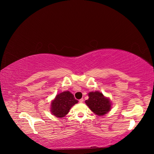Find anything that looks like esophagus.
<instances>
[{
	"label": "esophagus",
	"mask_w": 154,
	"mask_h": 154,
	"mask_svg": "<svg viewBox=\"0 0 154 154\" xmlns=\"http://www.w3.org/2000/svg\"><path fill=\"white\" fill-rule=\"evenodd\" d=\"M83 100H83V98H81L79 101L80 103H82L83 102Z\"/></svg>",
	"instance_id": "1"
}]
</instances>
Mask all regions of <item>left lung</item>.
Instances as JSON below:
<instances>
[{"mask_svg":"<svg viewBox=\"0 0 154 154\" xmlns=\"http://www.w3.org/2000/svg\"><path fill=\"white\" fill-rule=\"evenodd\" d=\"M89 98L85 100V104L91 111L97 116H104L110 111L111 103L109 98L105 97L100 92H90L88 93Z\"/></svg>","mask_w":154,"mask_h":154,"instance_id":"left-lung-1","label":"left lung"}]
</instances>
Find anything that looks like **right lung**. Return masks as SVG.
Instances as JSON below:
<instances>
[{
	"instance_id": "right-lung-1",
	"label": "right lung",
	"mask_w": 154,
	"mask_h": 154,
	"mask_svg": "<svg viewBox=\"0 0 154 154\" xmlns=\"http://www.w3.org/2000/svg\"><path fill=\"white\" fill-rule=\"evenodd\" d=\"M78 103L74 96L69 91L63 92L56 95L51 103V113L57 118H63L69 112L72 106Z\"/></svg>"
}]
</instances>
